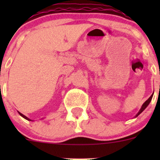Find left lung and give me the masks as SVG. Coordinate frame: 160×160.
I'll return each mask as SVG.
<instances>
[{"instance_id": "obj_1", "label": "left lung", "mask_w": 160, "mask_h": 160, "mask_svg": "<svg viewBox=\"0 0 160 160\" xmlns=\"http://www.w3.org/2000/svg\"><path fill=\"white\" fill-rule=\"evenodd\" d=\"M152 95H153V94H152V95H151V96H150V98H149V99H148V100H147V101H146V102H145V103H144V104H142V108H141V109H140V111H138V114H136V117H137V116H138V115H139V114H141V113H142V111H144V110H145V109H146V107H147V106H148V105H149V103H150V101H151L152 98Z\"/></svg>"}]
</instances>
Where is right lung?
I'll list each match as a JSON object with an SVG mask.
<instances>
[{
  "mask_svg": "<svg viewBox=\"0 0 160 160\" xmlns=\"http://www.w3.org/2000/svg\"><path fill=\"white\" fill-rule=\"evenodd\" d=\"M18 113H19V114H20V115L22 116V117H23L24 118H25V119H26V120H28V121H32V120H30L29 118H27L26 116H25V115H24V114H22V113H20V112H18Z\"/></svg>",
  "mask_w": 160,
  "mask_h": 160,
  "instance_id": "obj_1",
  "label": "right lung"
}]
</instances>
